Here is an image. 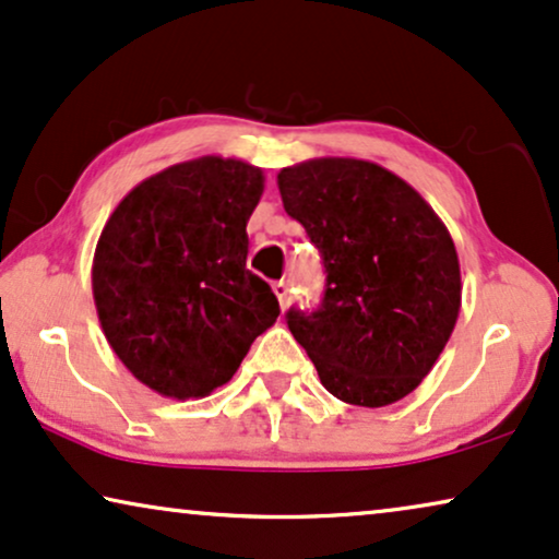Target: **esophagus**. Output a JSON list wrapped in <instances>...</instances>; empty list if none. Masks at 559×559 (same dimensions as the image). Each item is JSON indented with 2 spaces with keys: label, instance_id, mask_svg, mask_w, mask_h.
<instances>
[{
  "label": "esophagus",
  "instance_id": "1",
  "mask_svg": "<svg viewBox=\"0 0 559 559\" xmlns=\"http://www.w3.org/2000/svg\"><path fill=\"white\" fill-rule=\"evenodd\" d=\"M272 289H274V295H277V300H280V305H282V310H285L287 305H289V285H287L285 280H280V282H274Z\"/></svg>",
  "mask_w": 559,
  "mask_h": 559
}]
</instances>
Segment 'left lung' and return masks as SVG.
Returning a JSON list of instances; mask_svg holds the SVG:
<instances>
[{
	"label": "left lung",
	"mask_w": 559,
	"mask_h": 559,
	"mask_svg": "<svg viewBox=\"0 0 559 559\" xmlns=\"http://www.w3.org/2000/svg\"><path fill=\"white\" fill-rule=\"evenodd\" d=\"M277 186L325 266L320 308H289L287 328L341 402H400L430 373L461 312L445 224L409 182L366 159L282 167Z\"/></svg>",
	"instance_id": "obj_1"
}]
</instances>
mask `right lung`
I'll list each match as a JSON object with an SVG mask.
<instances>
[{"mask_svg":"<svg viewBox=\"0 0 559 559\" xmlns=\"http://www.w3.org/2000/svg\"><path fill=\"white\" fill-rule=\"evenodd\" d=\"M259 167L205 155L129 190L98 236L91 285L119 361L152 392L201 400L239 369L280 302L247 270Z\"/></svg>","mask_w":559,"mask_h":559,"instance_id":"obj_1","label":"right lung"}]
</instances>
